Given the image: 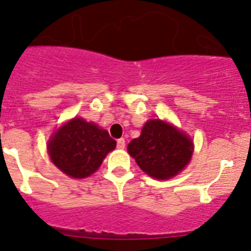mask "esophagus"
Segmentation results:
<instances>
[{
  "label": "esophagus",
  "instance_id": "esophagus-1",
  "mask_svg": "<svg viewBox=\"0 0 251 251\" xmlns=\"http://www.w3.org/2000/svg\"><path fill=\"white\" fill-rule=\"evenodd\" d=\"M117 149H125V139H119L117 140Z\"/></svg>",
  "mask_w": 251,
  "mask_h": 251
}]
</instances>
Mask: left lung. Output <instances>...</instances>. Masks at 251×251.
Returning a JSON list of instances; mask_svg holds the SVG:
<instances>
[{
    "mask_svg": "<svg viewBox=\"0 0 251 251\" xmlns=\"http://www.w3.org/2000/svg\"><path fill=\"white\" fill-rule=\"evenodd\" d=\"M127 151L144 173L157 180H168L185 169L194 152V144L184 131L160 119L146 121Z\"/></svg>",
    "mask_w": 251,
    "mask_h": 251,
    "instance_id": "1",
    "label": "left lung"
}]
</instances>
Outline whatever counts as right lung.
<instances>
[{
  "mask_svg": "<svg viewBox=\"0 0 251 251\" xmlns=\"http://www.w3.org/2000/svg\"><path fill=\"white\" fill-rule=\"evenodd\" d=\"M115 148L116 141L107 131L81 117H74L58 127L47 142L51 161L74 179L94 174Z\"/></svg>",
  "mask_w": 251,
  "mask_h": 251,
  "instance_id": "right-lung-1",
  "label": "right lung"
}]
</instances>
